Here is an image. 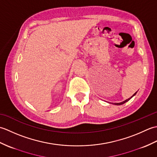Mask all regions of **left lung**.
I'll use <instances>...</instances> for the list:
<instances>
[{
  "label": "left lung",
  "mask_w": 157,
  "mask_h": 157,
  "mask_svg": "<svg viewBox=\"0 0 157 157\" xmlns=\"http://www.w3.org/2000/svg\"><path fill=\"white\" fill-rule=\"evenodd\" d=\"M136 93H137V92H136V93H134V94H133V96H132L130 98H129L128 99H126L125 101H123V102H118V103H111V104H113V105H123V104H124V103H125L126 102H128V101H129L130 99H131L133 96H134L136 94Z\"/></svg>",
  "instance_id": "obj_1"
}]
</instances>
